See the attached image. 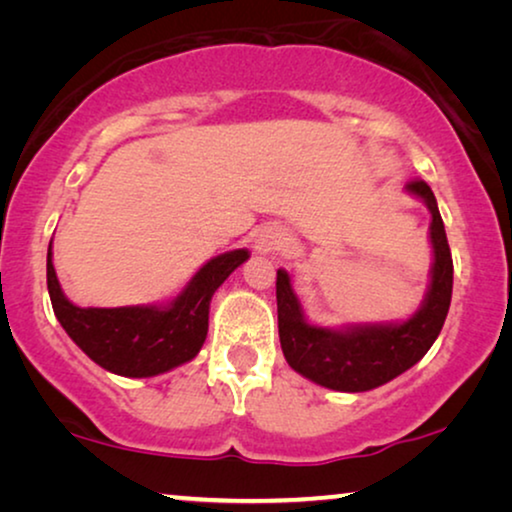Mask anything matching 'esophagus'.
Listing matches in <instances>:
<instances>
[{
    "mask_svg": "<svg viewBox=\"0 0 512 512\" xmlns=\"http://www.w3.org/2000/svg\"><path fill=\"white\" fill-rule=\"evenodd\" d=\"M284 244H286V237L282 235V230L263 228L261 233L256 235L254 249L258 251V254H275V251L284 247Z\"/></svg>",
    "mask_w": 512,
    "mask_h": 512,
    "instance_id": "esophagus-1",
    "label": "esophagus"
}]
</instances>
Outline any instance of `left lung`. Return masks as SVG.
Returning a JSON list of instances; mask_svg holds the SVG:
<instances>
[{"label":"left lung","instance_id":"left-lung-1","mask_svg":"<svg viewBox=\"0 0 512 512\" xmlns=\"http://www.w3.org/2000/svg\"><path fill=\"white\" fill-rule=\"evenodd\" d=\"M405 188L431 212L433 265L424 303L403 324H356L335 328L314 326L305 319L291 277L277 270L279 342L289 366L307 380L335 391H368L394 380L415 366L436 342L452 300V254L440 219L436 195L422 179Z\"/></svg>","mask_w":512,"mask_h":512}]
</instances>
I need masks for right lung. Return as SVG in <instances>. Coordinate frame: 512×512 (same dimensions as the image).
Instances as JSON below:
<instances>
[{
  "mask_svg": "<svg viewBox=\"0 0 512 512\" xmlns=\"http://www.w3.org/2000/svg\"><path fill=\"white\" fill-rule=\"evenodd\" d=\"M247 258V249L212 258L163 307H76L60 289L48 244V296L60 326L97 366L123 377H153L195 359L207 338L214 291Z\"/></svg>",
  "mask_w": 512,
  "mask_h": 512,
  "instance_id": "obj_1",
  "label": "right lung"
}]
</instances>
